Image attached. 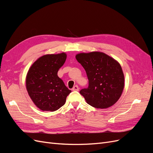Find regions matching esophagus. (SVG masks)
Segmentation results:
<instances>
[{
	"label": "esophagus",
	"mask_w": 153,
	"mask_h": 153,
	"mask_svg": "<svg viewBox=\"0 0 153 153\" xmlns=\"http://www.w3.org/2000/svg\"><path fill=\"white\" fill-rule=\"evenodd\" d=\"M72 90H73V91H78V90H79V87H78V85H75V86H74V87H73V88L72 89Z\"/></svg>",
	"instance_id": "1"
}]
</instances>
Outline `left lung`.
<instances>
[{
	"label": "left lung",
	"instance_id": "8db88e82",
	"mask_svg": "<svg viewBox=\"0 0 153 153\" xmlns=\"http://www.w3.org/2000/svg\"><path fill=\"white\" fill-rule=\"evenodd\" d=\"M85 69L89 87L80 93L86 102L97 108H107L121 97L124 87V76L119 62L101 52L80 53L75 56Z\"/></svg>",
	"mask_w": 153,
	"mask_h": 153
}]
</instances>
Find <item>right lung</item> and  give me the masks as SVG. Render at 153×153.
I'll use <instances>...</instances> for the list:
<instances>
[{
    "mask_svg": "<svg viewBox=\"0 0 153 153\" xmlns=\"http://www.w3.org/2000/svg\"><path fill=\"white\" fill-rule=\"evenodd\" d=\"M67 54H47L32 64L26 76V89L34 105L42 111L53 112L66 103L71 92L57 73L66 61Z\"/></svg>",
    "mask_w": 153,
    "mask_h": 153,
    "instance_id": "obj_1",
    "label": "right lung"
}]
</instances>
